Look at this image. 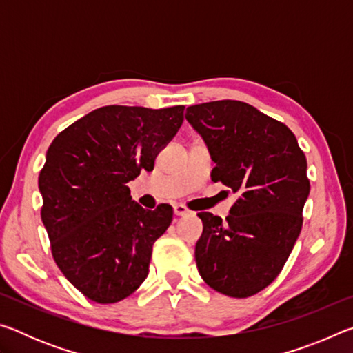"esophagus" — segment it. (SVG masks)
<instances>
[{"label": "esophagus", "mask_w": 353, "mask_h": 353, "mask_svg": "<svg viewBox=\"0 0 353 353\" xmlns=\"http://www.w3.org/2000/svg\"><path fill=\"white\" fill-rule=\"evenodd\" d=\"M190 210L185 205L182 204H176L174 205V214H177V216H185V214H188Z\"/></svg>", "instance_id": "esophagus-1"}]
</instances>
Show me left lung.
I'll return each mask as SVG.
<instances>
[{"label": "left lung", "instance_id": "obj_1", "mask_svg": "<svg viewBox=\"0 0 353 353\" xmlns=\"http://www.w3.org/2000/svg\"><path fill=\"white\" fill-rule=\"evenodd\" d=\"M185 118L216 163L212 181L238 194L225 221L198 213V271L221 294L254 296L276 280L301 234L310 193L305 154L283 123L241 101L191 105Z\"/></svg>", "mask_w": 353, "mask_h": 353}]
</instances>
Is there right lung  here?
<instances>
[{
    "label": "right lung",
    "mask_w": 353,
    "mask_h": 353,
    "mask_svg": "<svg viewBox=\"0 0 353 353\" xmlns=\"http://www.w3.org/2000/svg\"><path fill=\"white\" fill-rule=\"evenodd\" d=\"M183 110L105 105L48 148L39 188L52 259L93 302L123 301L148 277L152 246L170 227L172 207L146 210L126 183L154 170L160 149L182 126Z\"/></svg>",
    "instance_id": "obj_1"
}]
</instances>
